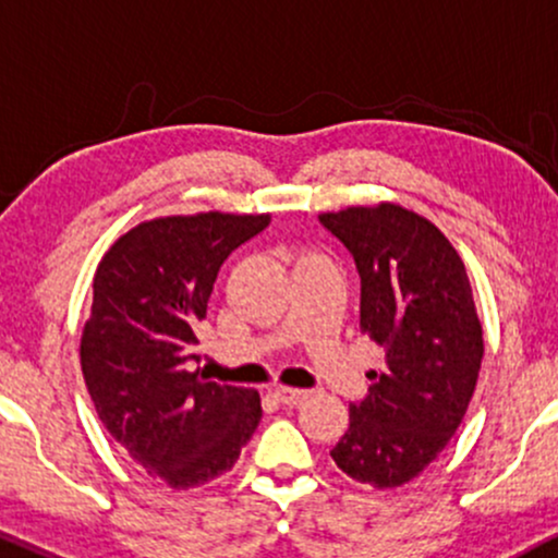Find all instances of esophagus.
Wrapping results in <instances>:
<instances>
[{"instance_id": "obj_1", "label": "esophagus", "mask_w": 558, "mask_h": 558, "mask_svg": "<svg viewBox=\"0 0 558 558\" xmlns=\"http://www.w3.org/2000/svg\"><path fill=\"white\" fill-rule=\"evenodd\" d=\"M272 396L278 399L280 403H286V407H299V403H304L306 399H310V390H301V388H275Z\"/></svg>"}]
</instances>
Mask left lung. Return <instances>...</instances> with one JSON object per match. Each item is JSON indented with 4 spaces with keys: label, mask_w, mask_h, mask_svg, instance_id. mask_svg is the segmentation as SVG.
Returning <instances> with one entry per match:
<instances>
[{
    "label": "left lung",
    "mask_w": 558,
    "mask_h": 558,
    "mask_svg": "<svg viewBox=\"0 0 558 558\" xmlns=\"http://www.w3.org/2000/svg\"><path fill=\"white\" fill-rule=\"evenodd\" d=\"M319 222L354 254L360 328L386 349L330 457L356 483L401 488L448 446L475 393L485 345L466 267L427 217L396 202Z\"/></svg>",
    "instance_id": "1"
}]
</instances>
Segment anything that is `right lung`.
<instances>
[{"label": "right lung", "mask_w": 558, "mask_h": 558, "mask_svg": "<svg viewBox=\"0 0 558 558\" xmlns=\"http://www.w3.org/2000/svg\"><path fill=\"white\" fill-rule=\"evenodd\" d=\"M270 215L209 209L138 222L94 272L81 369L101 425L146 475L172 490L220 477L262 420L254 388L217 386L185 369L228 254Z\"/></svg>", "instance_id": "right-lung-1"}]
</instances>
